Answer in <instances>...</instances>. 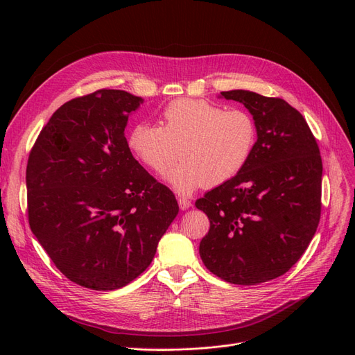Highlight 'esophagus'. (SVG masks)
Instances as JSON below:
<instances>
[{
    "label": "esophagus",
    "instance_id": "1",
    "mask_svg": "<svg viewBox=\"0 0 355 355\" xmlns=\"http://www.w3.org/2000/svg\"><path fill=\"white\" fill-rule=\"evenodd\" d=\"M178 201H179V207H180L182 210H187V209H189V207L192 206L191 200H188V198H185V197H180Z\"/></svg>",
    "mask_w": 355,
    "mask_h": 355
}]
</instances>
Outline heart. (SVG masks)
Returning <instances> with one entry per match:
<instances>
[{"instance_id":"1","label":"heart","mask_w":355,"mask_h":355,"mask_svg":"<svg viewBox=\"0 0 355 355\" xmlns=\"http://www.w3.org/2000/svg\"><path fill=\"white\" fill-rule=\"evenodd\" d=\"M257 142V123L243 108L225 110L202 99H176L161 112V125L137 123L128 132L133 155L155 173L167 170L178 192L218 187L239 175Z\"/></svg>"}]
</instances>
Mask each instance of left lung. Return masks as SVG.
<instances>
[{"label": "left lung", "mask_w": 355, "mask_h": 355, "mask_svg": "<svg viewBox=\"0 0 355 355\" xmlns=\"http://www.w3.org/2000/svg\"><path fill=\"white\" fill-rule=\"evenodd\" d=\"M220 94L250 111L257 142L239 175L196 201L210 220L200 256L222 280L253 286L286 274L313 240L323 163L305 118L286 101L247 90Z\"/></svg>", "instance_id": "obj_1"}]
</instances>
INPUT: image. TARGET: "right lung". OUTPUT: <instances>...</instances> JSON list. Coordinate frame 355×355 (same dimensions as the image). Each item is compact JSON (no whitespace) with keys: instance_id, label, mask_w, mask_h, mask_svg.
Instances as JSON below:
<instances>
[{"instance_id":"add662e5","label":"right lung","mask_w":355,"mask_h":355,"mask_svg":"<svg viewBox=\"0 0 355 355\" xmlns=\"http://www.w3.org/2000/svg\"><path fill=\"white\" fill-rule=\"evenodd\" d=\"M144 99L102 89L51 115L26 166L28 220L51 262L92 290L127 286L153 262L179 211L132 155L124 128Z\"/></svg>"}]
</instances>
